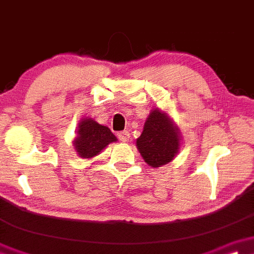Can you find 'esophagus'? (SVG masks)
I'll return each instance as SVG.
<instances>
[{"mask_svg": "<svg viewBox=\"0 0 254 254\" xmlns=\"http://www.w3.org/2000/svg\"><path fill=\"white\" fill-rule=\"evenodd\" d=\"M117 138H119L120 140L122 141V143H127V141L129 140V133H128L127 130H124V132H120L119 134H117Z\"/></svg>", "mask_w": 254, "mask_h": 254, "instance_id": "obj_1", "label": "esophagus"}]
</instances>
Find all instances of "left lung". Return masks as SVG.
Wrapping results in <instances>:
<instances>
[{"label":"left lung","instance_id":"1","mask_svg":"<svg viewBox=\"0 0 254 254\" xmlns=\"http://www.w3.org/2000/svg\"><path fill=\"white\" fill-rule=\"evenodd\" d=\"M181 146L179 129L170 116L160 109L151 110L137 139V148L144 161L152 168L167 165L178 154Z\"/></svg>","mask_w":254,"mask_h":254}]
</instances>
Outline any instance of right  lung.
I'll list each match as a JSON object with an SVG mask.
<instances>
[{
	"instance_id": "add662e5",
	"label": "right lung",
	"mask_w": 254,
	"mask_h": 254,
	"mask_svg": "<svg viewBox=\"0 0 254 254\" xmlns=\"http://www.w3.org/2000/svg\"><path fill=\"white\" fill-rule=\"evenodd\" d=\"M116 140L117 139L110 128L86 117L78 124L77 137L73 139V146L78 156L83 159H92L100 154L105 146Z\"/></svg>"
}]
</instances>
